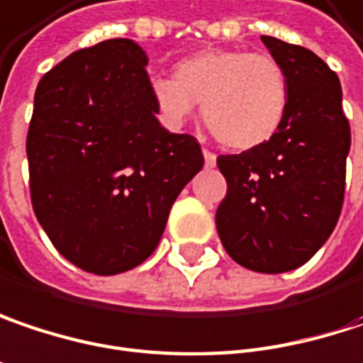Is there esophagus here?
Returning <instances> with one entry per match:
<instances>
[{"label": "esophagus", "mask_w": 363, "mask_h": 363, "mask_svg": "<svg viewBox=\"0 0 363 363\" xmlns=\"http://www.w3.org/2000/svg\"><path fill=\"white\" fill-rule=\"evenodd\" d=\"M203 160H206V168H214L216 166V155L212 151L203 149Z\"/></svg>", "instance_id": "obj_1"}]
</instances>
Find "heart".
Returning a JSON list of instances; mask_svg holds the SVG:
<instances>
[{"mask_svg":"<svg viewBox=\"0 0 363 363\" xmlns=\"http://www.w3.org/2000/svg\"><path fill=\"white\" fill-rule=\"evenodd\" d=\"M149 91L170 128H181L201 104L216 139L241 151L268 143L289 108V81L279 60L245 50L191 53L174 64V79L153 77Z\"/></svg>","mask_w":363,"mask_h":363,"instance_id":"heart-1","label":"heart"}]
</instances>
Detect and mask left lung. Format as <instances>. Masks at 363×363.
Listing matches in <instances>:
<instances>
[{
    "label": "left lung",
    "mask_w": 363,
    "mask_h": 363,
    "mask_svg": "<svg viewBox=\"0 0 363 363\" xmlns=\"http://www.w3.org/2000/svg\"><path fill=\"white\" fill-rule=\"evenodd\" d=\"M289 81L277 135L239 155H220L228 191L216 212L226 253L264 274L303 266L337 226L351 130L337 74L313 51L262 35Z\"/></svg>",
    "instance_id": "8db88e82"
}]
</instances>
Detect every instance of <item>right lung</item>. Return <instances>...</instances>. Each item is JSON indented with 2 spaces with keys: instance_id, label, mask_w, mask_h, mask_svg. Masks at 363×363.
<instances>
[{
  "instance_id": "add662e5",
  "label": "right lung",
  "mask_w": 363,
  "mask_h": 363,
  "mask_svg": "<svg viewBox=\"0 0 363 363\" xmlns=\"http://www.w3.org/2000/svg\"><path fill=\"white\" fill-rule=\"evenodd\" d=\"M133 39L74 51L39 81L26 137L30 199L53 247L91 274L155 251L174 199L203 168L195 137L166 130Z\"/></svg>"
}]
</instances>
